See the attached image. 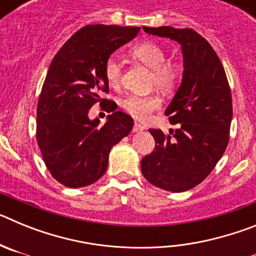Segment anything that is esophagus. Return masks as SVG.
<instances>
[{"label": "esophagus", "mask_w": 256, "mask_h": 256, "mask_svg": "<svg viewBox=\"0 0 256 256\" xmlns=\"http://www.w3.org/2000/svg\"><path fill=\"white\" fill-rule=\"evenodd\" d=\"M142 130H144V126H142L141 124L138 123H134V126H133V132L138 133V132H142Z\"/></svg>", "instance_id": "34e87169"}]
</instances>
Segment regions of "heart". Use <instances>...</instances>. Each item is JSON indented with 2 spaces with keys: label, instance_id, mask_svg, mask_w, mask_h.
<instances>
[{
  "label": "heart",
  "instance_id": "1",
  "mask_svg": "<svg viewBox=\"0 0 256 256\" xmlns=\"http://www.w3.org/2000/svg\"><path fill=\"white\" fill-rule=\"evenodd\" d=\"M130 52L133 58L151 69V86H156L160 90H172L177 84L180 78V66L172 61H165L166 54L159 44L151 40H144L133 46ZM104 76L110 87H119L122 83L120 62L115 58H108L104 65ZM120 106L133 118L144 120L150 116L151 112L160 108V98L155 94H130L120 101Z\"/></svg>",
  "mask_w": 256,
  "mask_h": 256
}]
</instances>
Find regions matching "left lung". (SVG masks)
<instances>
[{
	"mask_svg": "<svg viewBox=\"0 0 256 256\" xmlns=\"http://www.w3.org/2000/svg\"><path fill=\"white\" fill-rule=\"evenodd\" d=\"M148 34L177 40L183 52V78L165 115L180 128L164 134L150 130L155 148L141 160L144 177L154 186L183 192L198 186L219 162L230 141L232 94L220 58L190 28L159 26Z\"/></svg>",
	"mask_w": 256,
	"mask_h": 256,
	"instance_id": "obj_1",
	"label": "left lung"
}]
</instances>
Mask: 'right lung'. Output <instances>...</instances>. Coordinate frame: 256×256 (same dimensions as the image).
Listing matches in <instances>:
<instances>
[{
    "label": "right lung",
    "mask_w": 256,
    "mask_h": 256,
    "mask_svg": "<svg viewBox=\"0 0 256 256\" xmlns=\"http://www.w3.org/2000/svg\"><path fill=\"white\" fill-rule=\"evenodd\" d=\"M138 32V26L90 24L76 32L51 61L38 98L36 136L47 169L64 186L79 188L100 180L112 148L132 130V118L115 112L116 104L101 94H108L105 61ZM97 102L113 112L101 127L98 120L88 118Z\"/></svg>",
    "instance_id": "1"
}]
</instances>
